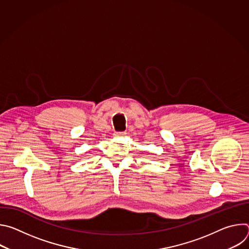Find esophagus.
Listing matches in <instances>:
<instances>
[{"mask_svg":"<svg viewBox=\"0 0 249 249\" xmlns=\"http://www.w3.org/2000/svg\"><path fill=\"white\" fill-rule=\"evenodd\" d=\"M126 134H127L126 132H116V133L114 134V136L117 137V138H122V137H125Z\"/></svg>","mask_w":249,"mask_h":249,"instance_id":"esophagus-1","label":"esophagus"}]
</instances>
